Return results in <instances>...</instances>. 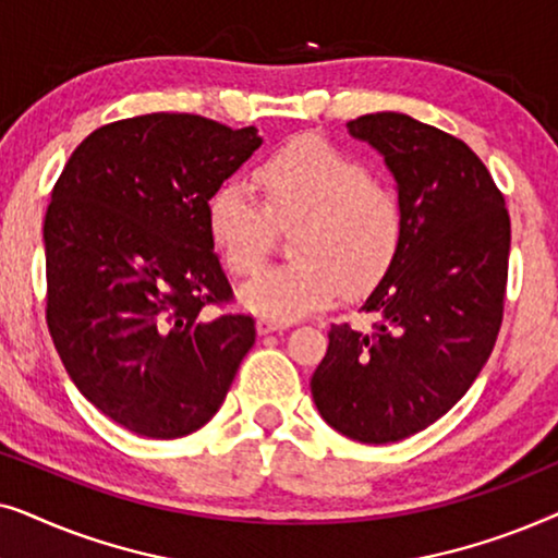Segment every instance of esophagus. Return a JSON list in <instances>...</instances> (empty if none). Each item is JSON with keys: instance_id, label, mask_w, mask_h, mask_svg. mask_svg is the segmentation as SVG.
<instances>
[{"instance_id": "obj_1", "label": "esophagus", "mask_w": 558, "mask_h": 558, "mask_svg": "<svg viewBox=\"0 0 558 558\" xmlns=\"http://www.w3.org/2000/svg\"><path fill=\"white\" fill-rule=\"evenodd\" d=\"M289 327V323H279V319H269V317H262L256 323V330H258V335H269V332H281V330H287Z\"/></svg>"}]
</instances>
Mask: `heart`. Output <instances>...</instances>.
I'll list each match as a JSON object with an SVG mask.
<instances>
[{"instance_id":"1","label":"heart","mask_w":558,"mask_h":558,"mask_svg":"<svg viewBox=\"0 0 558 558\" xmlns=\"http://www.w3.org/2000/svg\"><path fill=\"white\" fill-rule=\"evenodd\" d=\"M262 203L239 182L205 201V226L220 262L235 277L256 271L277 231L289 233L294 262L254 274L241 304L269 319L310 315L338 296L363 294L391 271L403 246V205L373 180L368 165L319 136H300L254 170Z\"/></svg>"}]
</instances>
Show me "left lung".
<instances>
[{
    "label": "left lung",
    "mask_w": 558,
    "mask_h": 558,
    "mask_svg": "<svg viewBox=\"0 0 558 558\" xmlns=\"http://www.w3.org/2000/svg\"><path fill=\"white\" fill-rule=\"evenodd\" d=\"M348 132L384 155L407 231L361 307L378 323L371 332L332 325L310 386L332 429L388 445L445 416L490 357L506 304L510 216L483 159L457 136L396 111L357 117Z\"/></svg>",
    "instance_id": "obj_1"
}]
</instances>
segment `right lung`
Wrapping results in <instances>:
<instances>
[{"label":"right lung","mask_w":558,"mask_h":558,"mask_svg":"<svg viewBox=\"0 0 558 558\" xmlns=\"http://www.w3.org/2000/svg\"><path fill=\"white\" fill-rule=\"evenodd\" d=\"M262 147L254 126L144 113L88 134L45 213L48 330L68 376L124 429L178 439L208 424L256 340L233 300L205 201Z\"/></svg>","instance_id":"right-lung-1"}]
</instances>
